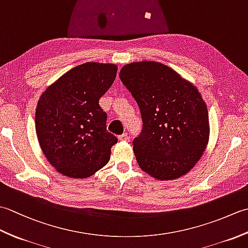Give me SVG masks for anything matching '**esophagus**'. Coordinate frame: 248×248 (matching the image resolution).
Wrapping results in <instances>:
<instances>
[{"label":"esophagus","instance_id":"esophagus-1","mask_svg":"<svg viewBox=\"0 0 248 248\" xmlns=\"http://www.w3.org/2000/svg\"><path fill=\"white\" fill-rule=\"evenodd\" d=\"M118 140H121V141H127L129 140V136H128L127 133H124V134H121V135L118 136Z\"/></svg>","mask_w":248,"mask_h":248}]
</instances>
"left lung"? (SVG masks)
Masks as SVG:
<instances>
[{
    "mask_svg": "<svg viewBox=\"0 0 248 248\" xmlns=\"http://www.w3.org/2000/svg\"><path fill=\"white\" fill-rule=\"evenodd\" d=\"M119 78L143 120L133 140L140 167L157 180L186 175L209 141L208 108L196 86L156 62H131L121 68Z\"/></svg>",
    "mask_w": 248,
    "mask_h": 248,
    "instance_id": "obj_1",
    "label": "left lung"
}]
</instances>
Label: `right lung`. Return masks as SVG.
Returning a JSON list of instances; mask_svg holds the SVG:
<instances>
[{"instance_id":"right-lung-1","label":"right lung","mask_w":248,"mask_h":248,"mask_svg":"<svg viewBox=\"0 0 248 248\" xmlns=\"http://www.w3.org/2000/svg\"><path fill=\"white\" fill-rule=\"evenodd\" d=\"M117 66L85 62L62 75L37 103L35 127L46 160L62 175L82 179L108 164L117 139L107 130L99 99L115 81Z\"/></svg>"}]
</instances>
